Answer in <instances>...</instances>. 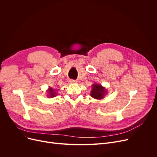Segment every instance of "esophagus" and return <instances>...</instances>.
I'll use <instances>...</instances> for the list:
<instances>
[{"label": "esophagus", "instance_id": "esophagus-1", "mask_svg": "<svg viewBox=\"0 0 157 157\" xmlns=\"http://www.w3.org/2000/svg\"><path fill=\"white\" fill-rule=\"evenodd\" d=\"M70 82H71V83H77V81H75V80H73V79L70 80Z\"/></svg>", "mask_w": 157, "mask_h": 157}]
</instances>
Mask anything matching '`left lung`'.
I'll list each match as a JSON object with an SVG mask.
<instances>
[{"label":"left lung","instance_id":"1","mask_svg":"<svg viewBox=\"0 0 157 157\" xmlns=\"http://www.w3.org/2000/svg\"><path fill=\"white\" fill-rule=\"evenodd\" d=\"M92 89L91 91L90 95L96 99H101L103 98L106 94V90L105 88L103 87L102 85L98 84H94L92 85Z\"/></svg>","mask_w":157,"mask_h":157}]
</instances>
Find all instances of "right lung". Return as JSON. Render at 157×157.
Wrapping results in <instances>:
<instances>
[{
	"label": "right lung",
	"instance_id": "add662e5",
	"mask_svg": "<svg viewBox=\"0 0 157 157\" xmlns=\"http://www.w3.org/2000/svg\"><path fill=\"white\" fill-rule=\"evenodd\" d=\"M48 96H49L48 97H50V98L54 97L56 95L55 91H54V90L51 87L49 88V90H48Z\"/></svg>",
	"mask_w": 157,
	"mask_h": 157
}]
</instances>
